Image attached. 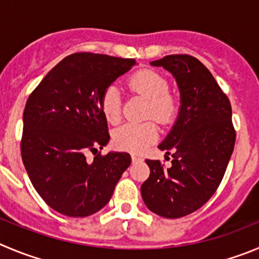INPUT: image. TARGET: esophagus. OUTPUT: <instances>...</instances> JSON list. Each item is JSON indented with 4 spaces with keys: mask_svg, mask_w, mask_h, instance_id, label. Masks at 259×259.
Here are the masks:
<instances>
[{
    "mask_svg": "<svg viewBox=\"0 0 259 259\" xmlns=\"http://www.w3.org/2000/svg\"><path fill=\"white\" fill-rule=\"evenodd\" d=\"M132 159H133V162H137V161H139V159H141V158H139V157H138V156H135V154H133Z\"/></svg>",
    "mask_w": 259,
    "mask_h": 259,
    "instance_id": "1",
    "label": "esophagus"
}]
</instances>
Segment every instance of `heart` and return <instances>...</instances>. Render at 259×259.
Listing matches in <instances>:
<instances>
[{"instance_id":"1","label":"heart","mask_w":259,"mask_h":259,"mask_svg":"<svg viewBox=\"0 0 259 259\" xmlns=\"http://www.w3.org/2000/svg\"><path fill=\"white\" fill-rule=\"evenodd\" d=\"M129 88L149 100L147 117L167 124L178 110L176 98L167 91L168 83L162 75L152 70H141L129 78ZM102 111L108 121L115 124L121 116V97L115 85H110L102 96ZM157 138V127L152 121L127 122L113 133V142L120 149L141 152Z\"/></svg>"}]
</instances>
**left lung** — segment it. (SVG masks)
<instances>
[{"instance_id": "left-lung-1", "label": "left lung", "mask_w": 259, "mask_h": 259, "mask_svg": "<svg viewBox=\"0 0 259 259\" xmlns=\"http://www.w3.org/2000/svg\"><path fill=\"white\" fill-rule=\"evenodd\" d=\"M175 78L180 108L175 124L159 144L172 156L171 166L146 159L149 178L141 187L149 211L166 219L193 213L214 194L235 146L231 105L226 94L199 60L168 55L151 62Z\"/></svg>"}]
</instances>
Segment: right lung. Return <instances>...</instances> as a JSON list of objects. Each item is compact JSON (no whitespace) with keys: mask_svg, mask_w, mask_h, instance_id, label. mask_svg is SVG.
<instances>
[{"mask_svg":"<svg viewBox=\"0 0 259 259\" xmlns=\"http://www.w3.org/2000/svg\"><path fill=\"white\" fill-rule=\"evenodd\" d=\"M137 64L100 53H74L53 67L29 96L23 115L21 158L48 206L87 217L108 203L132 158L126 152L96 154L110 141L102 111L106 89Z\"/></svg>","mask_w":259,"mask_h":259,"instance_id":"obj_1","label":"right lung"}]
</instances>
